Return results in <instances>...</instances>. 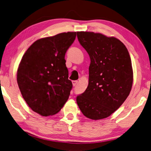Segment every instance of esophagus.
Listing matches in <instances>:
<instances>
[{"label": "esophagus", "mask_w": 151, "mask_h": 151, "mask_svg": "<svg viewBox=\"0 0 151 151\" xmlns=\"http://www.w3.org/2000/svg\"><path fill=\"white\" fill-rule=\"evenodd\" d=\"M72 83H73V85L74 86V87H75V86H76V84H77L78 81H72Z\"/></svg>", "instance_id": "esophagus-1"}]
</instances>
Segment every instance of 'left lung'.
Here are the masks:
<instances>
[{
    "label": "left lung",
    "instance_id": "8db88e82",
    "mask_svg": "<svg viewBox=\"0 0 151 151\" xmlns=\"http://www.w3.org/2000/svg\"><path fill=\"white\" fill-rule=\"evenodd\" d=\"M76 33L91 59L88 87L76 97V103L88 118H107L130 93L133 71L130 54L125 45L116 37L88 32Z\"/></svg>",
    "mask_w": 151,
    "mask_h": 151
}]
</instances>
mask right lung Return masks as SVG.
I'll list each match as a JSON object with an SVG mask.
<instances>
[{"label": "right lung", "instance_id": "add662e5", "mask_svg": "<svg viewBox=\"0 0 151 151\" xmlns=\"http://www.w3.org/2000/svg\"><path fill=\"white\" fill-rule=\"evenodd\" d=\"M76 32L42 38L29 47L17 70V83L29 107L42 116H52L64 106L73 88L65 54Z\"/></svg>", "mask_w": 151, "mask_h": 151}]
</instances>
